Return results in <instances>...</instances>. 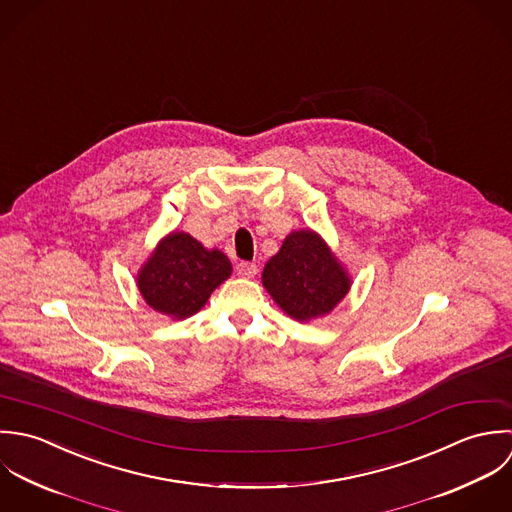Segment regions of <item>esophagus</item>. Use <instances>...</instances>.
Instances as JSON below:
<instances>
[{
	"label": "esophagus",
	"instance_id": "34e87169",
	"mask_svg": "<svg viewBox=\"0 0 512 512\" xmlns=\"http://www.w3.org/2000/svg\"><path fill=\"white\" fill-rule=\"evenodd\" d=\"M237 275L243 277V279H253L257 275V265L255 263H247V261H241L237 265Z\"/></svg>",
	"mask_w": 512,
	"mask_h": 512
}]
</instances>
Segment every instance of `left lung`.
Wrapping results in <instances>:
<instances>
[{
    "label": "left lung",
    "mask_w": 512,
    "mask_h": 512,
    "mask_svg": "<svg viewBox=\"0 0 512 512\" xmlns=\"http://www.w3.org/2000/svg\"><path fill=\"white\" fill-rule=\"evenodd\" d=\"M263 287L287 316L310 322L342 303L352 279L320 233L291 231L261 275Z\"/></svg>",
    "instance_id": "1"
}]
</instances>
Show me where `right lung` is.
Returning a JSON list of instances; mask_svg holds the SVG:
<instances>
[{
    "label": "right lung",
    "instance_id": "right-lung-1",
    "mask_svg": "<svg viewBox=\"0 0 512 512\" xmlns=\"http://www.w3.org/2000/svg\"><path fill=\"white\" fill-rule=\"evenodd\" d=\"M231 271L223 251L207 249L186 231H170L140 265L136 287L148 307L184 320L205 307Z\"/></svg>",
    "mask_w": 512,
    "mask_h": 512
}]
</instances>
